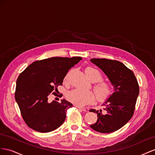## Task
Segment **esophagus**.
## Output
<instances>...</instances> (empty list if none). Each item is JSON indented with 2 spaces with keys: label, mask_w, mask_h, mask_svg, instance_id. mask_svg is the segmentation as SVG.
Listing matches in <instances>:
<instances>
[{
  "label": "esophagus",
  "mask_w": 155,
  "mask_h": 155,
  "mask_svg": "<svg viewBox=\"0 0 155 155\" xmlns=\"http://www.w3.org/2000/svg\"><path fill=\"white\" fill-rule=\"evenodd\" d=\"M74 107L78 108H79V109H81V110H82V111H84V112H86V110L84 108L81 107H79V106H77V105H74Z\"/></svg>",
  "instance_id": "34e87169"
}]
</instances>
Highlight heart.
Returning a JSON list of instances; mask_svg holds the SVG:
<instances>
[{
  "instance_id": "1",
  "label": "heart",
  "mask_w": 155,
  "mask_h": 155,
  "mask_svg": "<svg viewBox=\"0 0 155 155\" xmlns=\"http://www.w3.org/2000/svg\"><path fill=\"white\" fill-rule=\"evenodd\" d=\"M85 73L91 81L97 82L94 86L97 99L103 101L108 97L112 92V85L109 82L101 81L102 80L103 76L99 71L92 67H87L85 69ZM64 81H68V76L65 77ZM67 98L71 103L81 107L94 103L95 95L91 91L74 89L68 93Z\"/></svg>"
}]
</instances>
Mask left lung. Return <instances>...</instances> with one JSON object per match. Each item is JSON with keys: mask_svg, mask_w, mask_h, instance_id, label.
I'll use <instances>...</instances> for the list:
<instances>
[{"mask_svg": "<svg viewBox=\"0 0 155 155\" xmlns=\"http://www.w3.org/2000/svg\"><path fill=\"white\" fill-rule=\"evenodd\" d=\"M114 86V93L103 103L102 110L91 109L97 114V121L90 127L101 133H110L121 129L134 114L139 85L134 73L120 61L106 58H92Z\"/></svg>", "mask_w": 155, "mask_h": 155, "instance_id": "1", "label": "left lung"}]
</instances>
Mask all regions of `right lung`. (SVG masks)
Segmentation results:
<instances>
[{"instance_id": "obj_1", "label": "right lung", "mask_w": 155, "mask_h": 155, "mask_svg": "<svg viewBox=\"0 0 155 155\" xmlns=\"http://www.w3.org/2000/svg\"><path fill=\"white\" fill-rule=\"evenodd\" d=\"M82 60L81 57L52 58L38 60L28 65L17 78L15 101L26 124L39 132H51L63 124L66 112L73 104L65 99L48 102L56 94L68 71Z\"/></svg>"}]
</instances>
